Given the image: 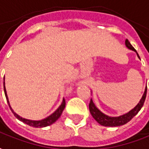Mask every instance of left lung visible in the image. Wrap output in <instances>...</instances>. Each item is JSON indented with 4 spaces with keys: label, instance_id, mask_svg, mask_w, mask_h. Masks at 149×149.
Returning a JSON list of instances; mask_svg holds the SVG:
<instances>
[{
    "label": "left lung",
    "instance_id": "8db88e82",
    "mask_svg": "<svg viewBox=\"0 0 149 149\" xmlns=\"http://www.w3.org/2000/svg\"><path fill=\"white\" fill-rule=\"evenodd\" d=\"M125 46L129 49H130L132 51H134L138 56V58L140 59L139 54L137 53L134 48L130 44V43L129 42L128 39L125 40ZM147 95V86L145 90H144V92L143 94V96L142 98L139 100V102L136 105V106L134 108H133L132 110H130L129 112H127L124 115H121L120 116H109L107 115L104 114L103 112H101L96 106H95V103L93 102V100L91 99L90 104H89V110H90L91 114L92 117L95 119L97 123H99L100 125L103 126H109V127H116V126H120L125 125L126 123H128L129 121L132 120L133 117L134 116L139 113V111L141 110V108L143 105V103L145 101V98H146Z\"/></svg>",
    "mask_w": 149,
    "mask_h": 149
}]
</instances>
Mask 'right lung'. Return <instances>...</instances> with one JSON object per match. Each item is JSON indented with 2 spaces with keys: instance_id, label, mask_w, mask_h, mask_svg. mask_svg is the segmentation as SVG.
I'll use <instances>...</instances> for the list:
<instances>
[{
  "instance_id": "obj_1",
  "label": "right lung",
  "mask_w": 149,
  "mask_h": 149,
  "mask_svg": "<svg viewBox=\"0 0 149 149\" xmlns=\"http://www.w3.org/2000/svg\"><path fill=\"white\" fill-rule=\"evenodd\" d=\"M4 91H5V95H6V100H7V103L10 110L12 111V113L14 114V116H15L19 120L22 121L24 124L28 125L29 126H32V127H35V128H44V127H46V126L51 125H53L54 122L58 120V118L61 116L63 111L64 110L65 105H66V102H65L64 98L63 99V101L61 103V105H59V107L57 109V110L54 111L53 114H51L50 116H49L48 117L44 118V119H42V120H28V119H25V118H23L21 116H19L18 114H16L15 111L13 110V109L11 108L10 106V101H9V98H8L7 92H6V86H5V77H4Z\"/></svg>"
}]
</instances>
